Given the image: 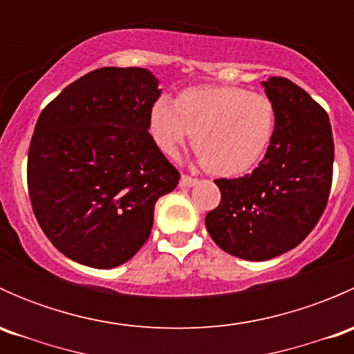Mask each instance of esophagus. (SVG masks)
Listing matches in <instances>:
<instances>
[{"mask_svg":"<svg viewBox=\"0 0 354 354\" xmlns=\"http://www.w3.org/2000/svg\"><path fill=\"white\" fill-rule=\"evenodd\" d=\"M197 183H198L197 178H192V176H187V174H181V178H180V187L181 188L195 187Z\"/></svg>","mask_w":354,"mask_h":354,"instance_id":"34e87169","label":"esophagus"}]
</instances>
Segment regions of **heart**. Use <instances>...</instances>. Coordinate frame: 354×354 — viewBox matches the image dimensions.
<instances>
[{
    "label": "heart",
    "instance_id": "b5f03b06",
    "mask_svg": "<svg viewBox=\"0 0 354 354\" xmlns=\"http://www.w3.org/2000/svg\"><path fill=\"white\" fill-rule=\"evenodd\" d=\"M277 127L267 95L236 85L187 88L174 102L159 99L149 114V131L166 156H176L192 135L200 162L216 176H241L269 151Z\"/></svg>",
    "mask_w": 354,
    "mask_h": 354
}]
</instances>
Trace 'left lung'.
Returning a JSON list of instances; mask_svg holds the SVG:
<instances>
[{
  "mask_svg": "<svg viewBox=\"0 0 354 354\" xmlns=\"http://www.w3.org/2000/svg\"><path fill=\"white\" fill-rule=\"evenodd\" d=\"M277 127L269 151L243 178L216 180L221 203L205 216L217 246L243 260L274 259L298 246L329 198L334 140L327 113L291 80L262 82Z\"/></svg>",
  "mask_w": 354,
  "mask_h": 354,
  "instance_id": "1",
  "label": "left lung"
}]
</instances>
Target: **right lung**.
<instances>
[{
	"mask_svg": "<svg viewBox=\"0 0 354 354\" xmlns=\"http://www.w3.org/2000/svg\"><path fill=\"white\" fill-rule=\"evenodd\" d=\"M160 92L145 68H99L39 116L28 195L39 226L68 259L114 269L151 236L156 202L180 181L147 131Z\"/></svg>",
	"mask_w": 354,
	"mask_h": 354,
	"instance_id": "right-lung-1",
	"label": "right lung"
}]
</instances>
